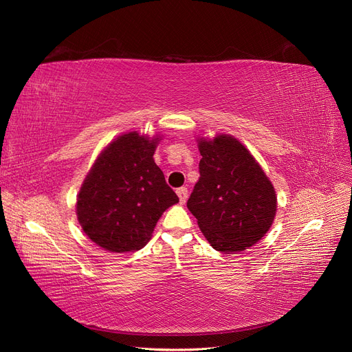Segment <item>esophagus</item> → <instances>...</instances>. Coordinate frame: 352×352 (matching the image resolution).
<instances>
[{
    "instance_id": "esophagus-1",
    "label": "esophagus",
    "mask_w": 352,
    "mask_h": 352,
    "mask_svg": "<svg viewBox=\"0 0 352 352\" xmlns=\"http://www.w3.org/2000/svg\"><path fill=\"white\" fill-rule=\"evenodd\" d=\"M177 195L179 198V204H186L187 197H188V190L186 187H181L177 190Z\"/></svg>"
}]
</instances>
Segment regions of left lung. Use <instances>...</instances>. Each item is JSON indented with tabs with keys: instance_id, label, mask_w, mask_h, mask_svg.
<instances>
[{
	"instance_id": "8db88e82",
	"label": "left lung",
	"mask_w": 352,
	"mask_h": 352,
	"mask_svg": "<svg viewBox=\"0 0 352 352\" xmlns=\"http://www.w3.org/2000/svg\"><path fill=\"white\" fill-rule=\"evenodd\" d=\"M199 179L187 207L211 247L241 252L268 232L276 212V194L252 154L236 138L218 134L198 138Z\"/></svg>"
}]
</instances>
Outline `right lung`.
I'll return each instance as SVG.
<instances>
[{"instance_id": "right-lung-1", "label": "right lung", "mask_w": 352, "mask_h": 352, "mask_svg": "<svg viewBox=\"0 0 352 352\" xmlns=\"http://www.w3.org/2000/svg\"><path fill=\"white\" fill-rule=\"evenodd\" d=\"M160 141V135L125 133L92 164L77 197V218L98 247L138 251L151 239L162 212L178 202L154 161Z\"/></svg>"}]
</instances>
